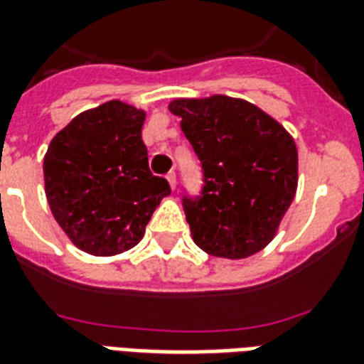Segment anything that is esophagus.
I'll use <instances>...</instances> for the list:
<instances>
[{
  "mask_svg": "<svg viewBox=\"0 0 364 364\" xmlns=\"http://www.w3.org/2000/svg\"><path fill=\"white\" fill-rule=\"evenodd\" d=\"M166 179H168V183H170V187H171V191H176V173H173V171H170V173H168V176H166Z\"/></svg>",
  "mask_w": 364,
  "mask_h": 364,
  "instance_id": "esophagus-1",
  "label": "esophagus"
}]
</instances>
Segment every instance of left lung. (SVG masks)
<instances>
[{
  "label": "left lung",
  "mask_w": 364,
  "mask_h": 364,
  "mask_svg": "<svg viewBox=\"0 0 364 364\" xmlns=\"http://www.w3.org/2000/svg\"><path fill=\"white\" fill-rule=\"evenodd\" d=\"M168 109L204 170L200 198H183L202 251L245 259L274 240L299 185V153L285 128L242 98H177Z\"/></svg>",
  "instance_id": "8db88e82"
}]
</instances>
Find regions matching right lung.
Masks as SVG:
<instances>
[{
  "label": "right lung",
  "instance_id": "1",
  "mask_svg": "<svg viewBox=\"0 0 364 364\" xmlns=\"http://www.w3.org/2000/svg\"><path fill=\"white\" fill-rule=\"evenodd\" d=\"M145 111L121 100L79 113L43 159L45 194L73 245L113 257L139 243L160 200L171 193L149 170Z\"/></svg>",
  "mask_w": 364,
  "mask_h": 364
}]
</instances>
